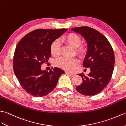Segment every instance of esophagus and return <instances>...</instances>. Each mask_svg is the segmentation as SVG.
Returning <instances> with one entry per match:
<instances>
[{
  "instance_id": "1",
  "label": "esophagus",
  "mask_w": 126,
  "mask_h": 126,
  "mask_svg": "<svg viewBox=\"0 0 126 126\" xmlns=\"http://www.w3.org/2000/svg\"><path fill=\"white\" fill-rule=\"evenodd\" d=\"M65 73H66V74H71L72 75H75V74H74V73H71V72H68V71H65Z\"/></svg>"
}]
</instances>
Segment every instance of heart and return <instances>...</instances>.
Wrapping results in <instances>:
<instances>
[{"mask_svg": "<svg viewBox=\"0 0 126 126\" xmlns=\"http://www.w3.org/2000/svg\"><path fill=\"white\" fill-rule=\"evenodd\" d=\"M63 43L69 45L73 48L77 54L80 57H83L87 51V48L85 45L80 44L81 40L80 37L74 33H71L65 35L61 39ZM51 54L53 57H57L60 54V45L57 40L54 41L50 47ZM78 63V61L75 58L67 59L65 58H60L55 61L54 65L55 66L66 71H72Z\"/></svg>", "mask_w": 126, "mask_h": 126, "instance_id": "1", "label": "heart"}]
</instances>
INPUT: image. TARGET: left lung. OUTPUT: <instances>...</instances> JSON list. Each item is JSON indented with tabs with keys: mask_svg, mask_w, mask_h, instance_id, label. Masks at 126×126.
<instances>
[{
	"mask_svg": "<svg viewBox=\"0 0 126 126\" xmlns=\"http://www.w3.org/2000/svg\"><path fill=\"white\" fill-rule=\"evenodd\" d=\"M72 30L81 34L87 43L88 50L83 65L91 70L87 76L83 73L78 74L83 81L76 89L84 95H95L107 86L112 76L115 63L113 48L105 36L93 28L82 26L72 28Z\"/></svg>",
	"mask_w": 126,
	"mask_h": 126,
	"instance_id": "obj_1",
	"label": "left lung"
}]
</instances>
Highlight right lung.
<instances>
[{"label":"right lung","instance_id":"add662e5","mask_svg":"<svg viewBox=\"0 0 126 126\" xmlns=\"http://www.w3.org/2000/svg\"><path fill=\"white\" fill-rule=\"evenodd\" d=\"M67 30L37 29L19 41L13 56V68L19 83L27 93L35 97L46 96L55 88L64 71L58 67L49 72L41 65L51 57L52 43Z\"/></svg>","mask_w":126,"mask_h":126}]
</instances>
